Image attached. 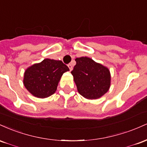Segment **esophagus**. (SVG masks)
Here are the masks:
<instances>
[{
	"label": "esophagus",
	"mask_w": 147,
	"mask_h": 147,
	"mask_svg": "<svg viewBox=\"0 0 147 147\" xmlns=\"http://www.w3.org/2000/svg\"><path fill=\"white\" fill-rule=\"evenodd\" d=\"M68 66L69 69H70V71H71V70H72V64L71 63H69L68 65Z\"/></svg>",
	"instance_id": "34e87169"
}]
</instances>
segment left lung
Segmentation results:
<instances>
[{"mask_svg":"<svg viewBox=\"0 0 147 147\" xmlns=\"http://www.w3.org/2000/svg\"><path fill=\"white\" fill-rule=\"evenodd\" d=\"M75 61L71 73L79 93L88 99L100 98L111 86L109 68L86 57L77 58Z\"/></svg>","mask_w":147,"mask_h":147,"instance_id":"obj_1","label":"left lung"}]
</instances>
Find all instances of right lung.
Segmentation results:
<instances>
[{"instance_id":"add662e5","label":"right lung","mask_w":147,"mask_h":147,"mask_svg":"<svg viewBox=\"0 0 147 147\" xmlns=\"http://www.w3.org/2000/svg\"><path fill=\"white\" fill-rule=\"evenodd\" d=\"M68 70L61 61L45 59L26 69L23 84L34 97L45 98L55 93L61 77Z\"/></svg>"}]
</instances>
